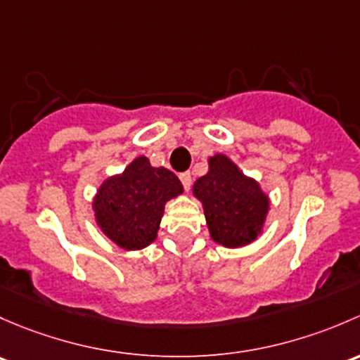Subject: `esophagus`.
I'll use <instances>...</instances> for the list:
<instances>
[{
	"instance_id": "obj_1",
	"label": "esophagus",
	"mask_w": 360,
	"mask_h": 360,
	"mask_svg": "<svg viewBox=\"0 0 360 360\" xmlns=\"http://www.w3.org/2000/svg\"><path fill=\"white\" fill-rule=\"evenodd\" d=\"M180 181H181V185L185 187V191H188V188H191V184H192V175L188 172L180 173Z\"/></svg>"
}]
</instances>
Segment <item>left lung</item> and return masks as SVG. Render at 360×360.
I'll return each mask as SVG.
<instances>
[{
    "label": "left lung",
    "instance_id": "8db88e82",
    "mask_svg": "<svg viewBox=\"0 0 360 360\" xmlns=\"http://www.w3.org/2000/svg\"><path fill=\"white\" fill-rule=\"evenodd\" d=\"M192 195L201 201L210 237L217 244L243 248L263 232L270 210L269 194L229 155L207 158V173L194 181Z\"/></svg>",
    "mask_w": 360,
    "mask_h": 360
}]
</instances>
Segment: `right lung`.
Listing matches in <instances>:
<instances>
[{
	"mask_svg": "<svg viewBox=\"0 0 360 360\" xmlns=\"http://www.w3.org/2000/svg\"><path fill=\"white\" fill-rule=\"evenodd\" d=\"M180 194L184 185L175 173L165 166L155 168L147 155H139L100 184L91 202L95 224L121 250H143L158 237L166 202Z\"/></svg>",
	"mask_w": 360,
	"mask_h": 360,
	"instance_id": "obj_1",
	"label": "right lung"
}]
</instances>
